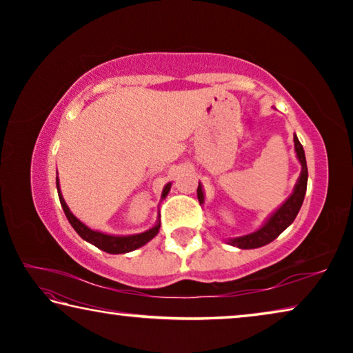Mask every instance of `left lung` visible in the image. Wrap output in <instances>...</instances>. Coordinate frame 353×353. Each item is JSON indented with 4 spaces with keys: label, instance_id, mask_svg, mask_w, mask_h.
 <instances>
[{
    "label": "left lung",
    "instance_id": "left-lung-1",
    "mask_svg": "<svg viewBox=\"0 0 353 353\" xmlns=\"http://www.w3.org/2000/svg\"><path fill=\"white\" fill-rule=\"evenodd\" d=\"M294 149H296L299 162H301V165H302V171H301V176H299V179H297V183L294 187V191H292V194L277 208L276 212L271 214L270 218H268L266 223L263 224L259 230H255L249 235L232 238V240H229L232 246H236L240 249H256V248L266 246V244H270L271 241L276 240V238L282 234L286 227H288L292 221L296 219L297 213L302 207L303 198H305L307 181H308L305 152H303V148L296 135H294ZM198 199L201 204H204V191H202L201 183L198 187Z\"/></svg>",
    "mask_w": 353,
    "mask_h": 353
}]
</instances>
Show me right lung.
Listing matches in <instances>:
<instances>
[{
	"label": "right lung",
	"instance_id": "obj_1",
	"mask_svg": "<svg viewBox=\"0 0 353 353\" xmlns=\"http://www.w3.org/2000/svg\"><path fill=\"white\" fill-rule=\"evenodd\" d=\"M56 185H57V193H59V199H61V205L65 212V216L70 221V224L73 225V229L77 232L82 240H85L88 243H92L93 246H97L98 249L104 250V252L109 254H126L130 252V250H135L141 246H145L148 241H151L152 238L159 234L160 229V223L155 224L151 229L143 232V234H137V235H126V236H117V235H107L103 234V232L98 230H92L90 227H87L83 223H81L73 213L70 212V208L65 202L63 196L61 194V188H59V177H56ZM171 183H166V187L162 191V198H166V194L170 193Z\"/></svg>",
	"mask_w": 353,
	"mask_h": 353
}]
</instances>
